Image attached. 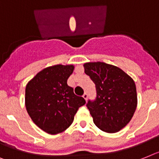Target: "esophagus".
I'll return each instance as SVG.
<instances>
[{
    "label": "esophagus",
    "instance_id": "obj_1",
    "mask_svg": "<svg viewBox=\"0 0 159 159\" xmlns=\"http://www.w3.org/2000/svg\"><path fill=\"white\" fill-rule=\"evenodd\" d=\"M82 97H83V98L85 100H87V98H88V95H87V94H86V93H85V94H83V95H82Z\"/></svg>",
    "mask_w": 159,
    "mask_h": 159
}]
</instances>
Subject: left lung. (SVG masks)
Segmentation results:
<instances>
[{
  "mask_svg": "<svg viewBox=\"0 0 159 159\" xmlns=\"http://www.w3.org/2000/svg\"><path fill=\"white\" fill-rule=\"evenodd\" d=\"M83 66L97 92L95 100L86 104L94 125L106 133H117L129 124L137 108L135 82L115 65L98 61Z\"/></svg>",
  "mask_w": 159,
  "mask_h": 159,
  "instance_id": "8db88e82",
  "label": "left lung"
}]
</instances>
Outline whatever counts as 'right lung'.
Segmentation results:
<instances>
[{"instance_id": "right-lung-1", "label": "right lung", "mask_w": 159, "mask_h": 159, "mask_svg": "<svg viewBox=\"0 0 159 159\" xmlns=\"http://www.w3.org/2000/svg\"><path fill=\"white\" fill-rule=\"evenodd\" d=\"M73 70V65L49 66L26 84L25 106L28 115L39 129L52 135L66 130L78 108L86 103L68 86Z\"/></svg>"}]
</instances>
